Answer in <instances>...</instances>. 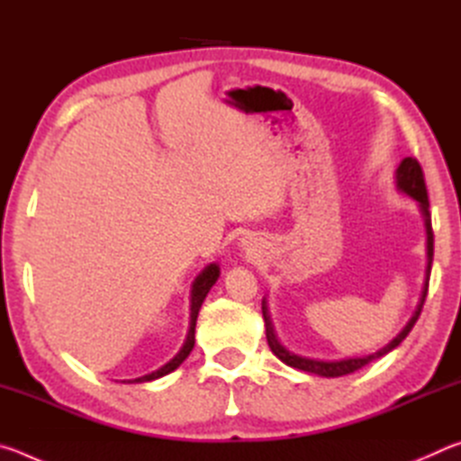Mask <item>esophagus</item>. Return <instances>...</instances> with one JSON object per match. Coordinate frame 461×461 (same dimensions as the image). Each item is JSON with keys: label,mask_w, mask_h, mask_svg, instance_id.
<instances>
[{"label": "esophagus", "mask_w": 461, "mask_h": 461, "mask_svg": "<svg viewBox=\"0 0 461 461\" xmlns=\"http://www.w3.org/2000/svg\"><path fill=\"white\" fill-rule=\"evenodd\" d=\"M241 249H246L248 254L254 252V244H252V238H241Z\"/></svg>", "instance_id": "1"}]
</instances>
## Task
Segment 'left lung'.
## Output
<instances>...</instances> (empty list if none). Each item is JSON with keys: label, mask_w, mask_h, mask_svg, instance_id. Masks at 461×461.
I'll use <instances>...</instances> for the list:
<instances>
[{"label": "left lung", "mask_w": 461, "mask_h": 461, "mask_svg": "<svg viewBox=\"0 0 461 461\" xmlns=\"http://www.w3.org/2000/svg\"><path fill=\"white\" fill-rule=\"evenodd\" d=\"M394 183H396V191L407 194L409 199L417 203L419 213L423 217V225H425V233H427V268H425V283H423V291H420V299L419 305L415 309V313L411 315L407 325L396 333V338L390 339L384 348L376 349V352L366 354V356H349V357H339V360H321V357H309V356H301L294 354L291 349L283 346V341L278 339L275 323H272L270 311H268V301L267 296L262 299V317H264V325H267V339L268 346L272 349L280 362L291 366V368L309 372V374H317V376L323 378H338V376H346V374H352L356 370L364 368L366 364H370L378 357L386 356L388 352H393L394 348H399L402 339L411 333L412 327H415L417 319L420 315V309H423L425 296H427V288H429V276H431V264H433V230H431V213H429V197H427V186H425V178H423V170H420V165L417 158L412 156H407V158L401 160L399 168L394 173Z\"/></svg>", "instance_id": "1"}]
</instances>
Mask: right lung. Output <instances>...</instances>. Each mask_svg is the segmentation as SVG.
I'll use <instances>...</instances> for the list:
<instances>
[{"label": "right lung", "mask_w": 461, "mask_h": 461, "mask_svg": "<svg viewBox=\"0 0 461 461\" xmlns=\"http://www.w3.org/2000/svg\"><path fill=\"white\" fill-rule=\"evenodd\" d=\"M217 278H220V264L212 262L207 264L205 268H203L197 278L193 280V286H191V321H189V331H186V338L183 348L178 349V354L173 357V360H168L165 366H160L158 370H154L150 374H144V376L140 378H131V380H122V382H130V384H142V382H150L156 378H162L167 376V374L175 372L178 366H181L189 354L193 352V346H194V325H197V317H199V309L203 305V301H205L207 293L212 291V286L217 283Z\"/></svg>", "instance_id": "right-lung-1"}]
</instances>
